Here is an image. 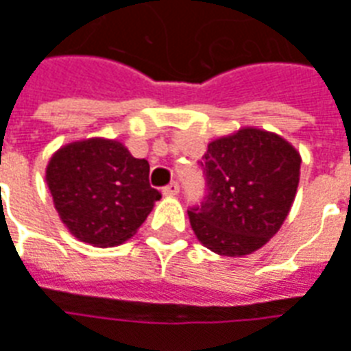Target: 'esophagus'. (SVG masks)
I'll return each instance as SVG.
<instances>
[{"mask_svg":"<svg viewBox=\"0 0 351 351\" xmlns=\"http://www.w3.org/2000/svg\"><path fill=\"white\" fill-rule=\"evenodd\" d=\"M178 191H180V186H178L176 182H171L169 186H165V188H163V195H169V197H173V195H176Z\"/></svg>","mask_w":351,"mask_h":351,"instance_id":"34e87169","label":"esophagus"}]
</instances>
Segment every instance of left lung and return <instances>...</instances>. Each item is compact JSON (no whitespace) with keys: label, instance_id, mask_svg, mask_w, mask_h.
<instances>
[{"label":"left lung","instance_id":"1","mask_svg":"<svg viewBox=\"0 0 351 351\" xmlns=\"http://www.w3.org/2000/svg\"><path fill=\"white\" fill-rule=\"evenodd\" d=\"M206 195L188 210L193 233L220 256L241 258L278 233L293 205L301 156L271 131L243 128L208 143Z\"/></svg>","mask_w":351,"mask_h":351}]
</instances>
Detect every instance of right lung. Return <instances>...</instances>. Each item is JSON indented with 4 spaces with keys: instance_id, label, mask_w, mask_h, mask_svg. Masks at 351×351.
I'll return each mask as SVG.
<instances>
[{
    "instance_id": "1",
    "label": "right lung",
    "mask_w": 351,
    "mask_h": 351,
    "mask_svg": "<svg viewBox=\"0 0 351 351\" xmlns=\"http://www.w3.org/2000/svg\"><path fill=\"white\" fill-rule=\"evenodd\" d=\"M150 165L112 138L62 146L47 165V184L65 228L99 248L135 235L161 193L150 188Z\"/></svg>"
}]
</instances>
